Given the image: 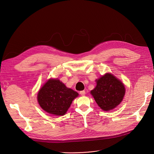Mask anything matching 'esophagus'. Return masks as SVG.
Segmentation results:
<instances>
[{
  "label": "esophagus",
  "instance_id": "1",
  "mask_svg": "<svg viewBox=\"0 0 154 154\" xmlns=\"http://www.w3.org/2000/svg\"><path fill=\"white\" fill-rule=\"evenodd\" d=\"M79 94H81V96H84L85 94V91H80Z\"/></svg>",
  "mask_w": 154,
  "mask_h": 154
}]
</instances>
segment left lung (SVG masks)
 <instances>
[{
  "mask_svg": "<svg viewBox=\"0 0 154 154\" xmlns=\"http://www.w3.org/2000/svg\"><path fill=\"white\" fill-rule=\"evenodd\" d=\"M97 81L91 91L98 106L104 111H109L120 104L125 94V86L111 73H106Z\"/></svg>",
  "mask_w": 154,
  "mask_h": 154,
  "instance_id": "left-lung-1",
  "label": "left lung"
}]
</instances>
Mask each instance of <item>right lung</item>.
Masks as SVG:
<instances>
[{
    "label": "right lung",
    "mask_w": 154,
    "mask_h": 154,
    "mask_svg": "<svg viewBox=\"0 0 154 154\" xmlns=\"http://www.w3.org/2000/svg\"><path fill=\"white\" fill-rule=\"evenodd\" d=\"M79 94L67 88L58 79H50L38 94V101L42 108L50 114L63 116Z\"/></svg>",
    "instance_id": "1"
}]
</instances>
